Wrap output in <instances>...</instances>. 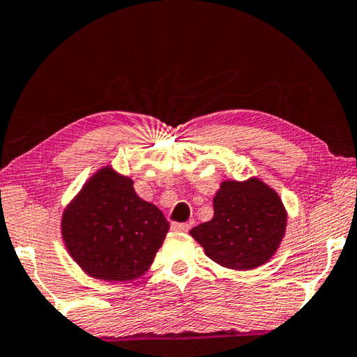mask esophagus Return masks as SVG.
<instances>
[{
    "label": "esophagus",
    "instance_id": "1",
    "mask_svg": "<svg viewBox=\"0 0 357 357\" xmlns=\"http://www.w3.org/2000/svg\"><path fill=\"white\" fill-rule=\"evenodd\" d=\"M171 229L175 230V232H188L190 230V224L186 222H172Z\"/></svg>",
    "mask_w": 357,
    "mask_h": 357
}]
</instances>
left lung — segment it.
I'll return each instance as SVG.
<instances>
[{"mask_svg": "<svg viewBox=\"0 0 357 357\" xmlns=\"http://www.w3.org/2000/svg\"><path fill=\"white\" fill-rule=\"evenodd\" d=\"M213 218L190 230L205 255L229 270L248 271L273 259L287 230L282 199L259 177L224 180L213 197Z\"/></svg>", "mask_w": 357, "mask_h": 357, "instance_id": "obj_1", "label": "left lung"}]
</instances>
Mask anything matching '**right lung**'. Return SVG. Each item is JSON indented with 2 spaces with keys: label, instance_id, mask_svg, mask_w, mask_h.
<instances>
[{
  "label": "right lung",
  "instance_id": "add662e5",
  "mask_svg": "<svg viewBox=\"0 0 357 357\" xmlns=\"http://www.w3.org/2000/svg\"><path fill=\"white\" fill-rule=\"evenodd\" d=\"M133 178L102 166L66 205L61 235L87 276L127 282L146 274L169 230L155 204L136 195Z\"/></svg>",
  "mask_w": 357,
  "mask_h": 357
}]
</instances>
